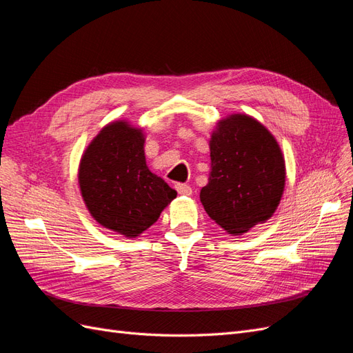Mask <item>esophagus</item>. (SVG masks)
Returning <instances> with one entry per match:
<instances>
[{
    "instance_id": "34e87169",
    "label": "esophagus",
    "mask_w": 353,
    "mask_h": 353,
    "mask_svg": "<svg viewBox=\"0 0 353 353\" xmlns=\"http://www.w3.org/2000/svg\"><path fill=\"white\" fill-rule=\"evenodd\" d=\"M175 190L178 191V194H181V196H191V193H193V190H191V187L187 185V184H176Z\"/></svg>"
}]
</instances>
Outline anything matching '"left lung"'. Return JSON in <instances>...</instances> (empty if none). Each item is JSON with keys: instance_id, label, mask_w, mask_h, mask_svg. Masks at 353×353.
I'll use <instances>...</instances> for the list:
<instances>
[{"instance_id": "obj_1", "label": "left lung", "mask_w": 353, "mask_h": 353, "mask_svg": "<svg viewBox=\"0 0 353 353\" xmlns=\"http://www.w3.org/2000/svg\"><path fill=\"white\" fill-rule=\"evenodd\" d=\"M209 148V183L200 191L208 215L232 236L268 221L285 185L275 137L249 114H230L218 122Z\"/></svg>"}]
</instances>
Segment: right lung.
<instances>
[{"label":"right lung","mask_w":353,"mask_h":353,"mask_svg":"<svg viewBox=\"0 0 353 353\" xmlns=\"http://www.w3.org/2000/svg\"><path fill=\"white\" fill-rule=\"evenodd\" d=\"M141 128L105 125L82 154L78 181L91 216L104 228L135 239L150 228L176 191L145 163Z\"/></svg>","instance_id":"1"}]
</instances>
